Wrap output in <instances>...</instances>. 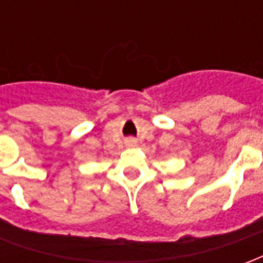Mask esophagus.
<instances>
[{
	"mask_svg": "<svg viewBox=\"0 0 263 263\" xmlns=\"http://www.w3.org/2000/svg\"><path fill=\"white\" fill-rule=\"evenodd\" d=\"M128 143H129V145H134V143H135V141H134V139H129V141H128Z\"/></svg>",
	"mask_w": 263,
	"mask_h": 263,
	"instance_id": "1",
	"label": "esophagus"
}]
</instances>
